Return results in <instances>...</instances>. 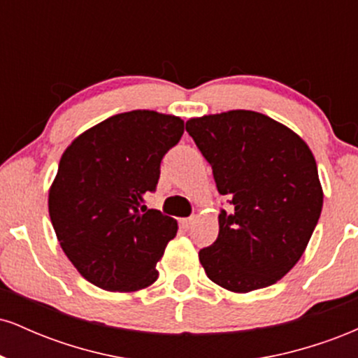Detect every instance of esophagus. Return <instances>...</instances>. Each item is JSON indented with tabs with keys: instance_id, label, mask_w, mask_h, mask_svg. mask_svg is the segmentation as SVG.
<instances>
[{
	"instance_id": "34e87169",
	"label": "esophagus",
	"mask_w": 358,
	"mask_h": 358,
	"mask_svg": "<svg viewBox=\"0 0 358 358\" xmlns=\"http://www.w3.org/2000/svg\"><path fill=\"white\" fill-rule=\"evenodd\" d=\"M192 225H193V217H188V219H180V227L185 229V231L192 229Z\"/></svg>"
}]
</instances>
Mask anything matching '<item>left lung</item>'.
Segmentation results:
<instances>
[{"mask_svg": "<svg viewBox=\"0 0 358 358\" xmlns=\"http://www.w3.org/2000/svg\"><path fill=\"white\" fill-rule=\"evenodd\" d=\"M232 212L200 249L208 279L234 293L274 285L299 261L323 207L315 156L296 133L254 110L187 121Z\"/></svg>", "mask_w": 358, "mask_h": 358, "instance_id": "8db88e82", "label": "left lung"}]
</instances>
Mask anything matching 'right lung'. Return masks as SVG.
Wrapping results in <instances>:
<instances>
[{"instance_id": "1", "label": "right lung", "mask_w": 358, "mask_h": 358, "mask_svg": "<svg viewBox=\"0 0 358 358\" xmlns=\"http://www.w3.org/2000/svg\"><path fill=\"white\" fill-rule=\"evenodd\" d=\"M180 117L156 110L110 116L64 151L48 192L60 248L92 285L129 293L158 279L156 262L178 224L145 195L156 190L163 156L180 141Z\"/></svg>"}]
</instances>
